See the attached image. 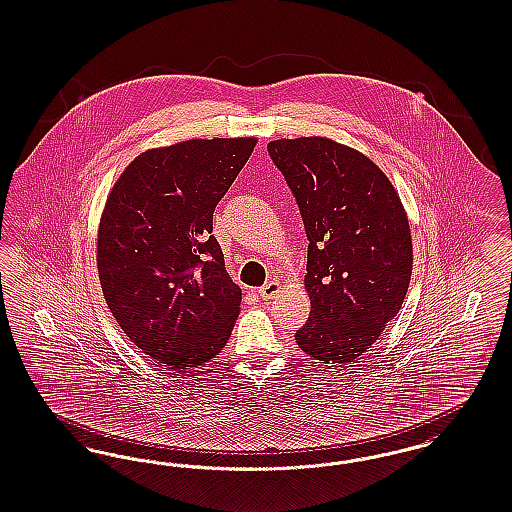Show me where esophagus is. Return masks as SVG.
<instances>
[{
    "label": "esophagus",
    "instance_id": "obj_1",
    "mask_svg": "<svg viewBox=\"0 0 512 512\" xmlns=\"http://www.w3.org/2000/svg\"><path fill=\"white\" fill-rule=\"evenodd\" d=\"M279 289H281V285H279L278 281H268L266 285L259 289V295L264 300H268V298H274V296L278 295Z\"/></svg>",
    "mask_w": 512,
    "mask_h": 512
}]
</instances>
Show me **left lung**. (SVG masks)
<instances>
[{"label":"left lung","mask_w":512,"mask_h":512,"mask_svg":"<svg viewBox=\"0 0 512 512\" xmlns=\"http://www.w3.org/2000/svg\"><path fill=\"white\" fill-rule=\"evenodd\" d=\"M268 154L310 240V321L296 343L323 364L353 362L379 340L409 289L413 242L400 195L370 157L336 140H272Z\"/></svg>","instance_id":"obj_1"}]
</instances>
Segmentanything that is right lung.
<instances>
[{"mask_svg": "<svg viewBox=\"0 0 512 512\" xmlns=\"http://www.w3.org/2000/svg\"><path fill=\"white\" fill-rule=\"evenodd\" d=\"M255 137L191 139L137 155L105 202L97 272L125 336L171 370L216 357L231 338L242 291L212 234Z\"/></svg>", "mask_w": 512, "mask_h": 512, "instance_id": "obj_1", "label": "right lung"}]
</instances>
